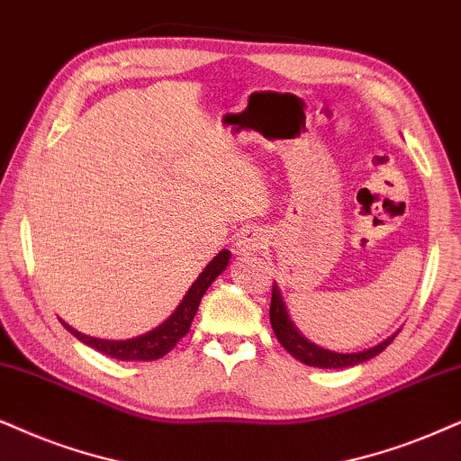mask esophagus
I'll return each instance as SVG.
<instances>
[{
  "instance_id": "esophagus-1",
  "label": "esophagus",
  "mask_w": 461,
  "mask_h": 461,
  "mask_svg": "<svg viewBox=\"0 0 461 461\" xmlns=\"http://www.w3.org/2000/svg\"><path fill=\"white\" fill-rule=\"evenodd\" d=\"M266 247H267L266 234H261L258 230H250V231H244L242 236H238V240L234 242V253L238 258L249 259L253 258V255L261 253Z\"/></svg>"
}]
</instances>
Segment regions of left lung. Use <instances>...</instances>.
<instances>
[{
	"label": "left lung",
	"instance_id": "1",
	"mask_svg": "<svg viewBox=\"0 0 461 461\" xmlns=\"http://www.w3.org/2000/svg\"><path fill=\"white\" fill-rule=\"evenodd\" d=\"M270 323H272L274 334H276V338H278V342H281V345L285 347V351H287L289 355H294V357L302 361V364L312 366V368H330V370L351 368V366L364 364V361L376 357L378 353L385 351V348L389 347V342L398 336V331H395V334L385 338L383 342H378V345L364 348V351H357V353H336V351H330V348L314 345V342L308 340L306 336H302L300 330L295 328V323L291 321L289 311H287V306H285L281 289H278L276 283H274V287H272Z\"/></svg>",
	"mask_w": 461,
	"mask_h": 461
}]
</instances>
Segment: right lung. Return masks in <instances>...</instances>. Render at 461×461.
<instances>
[{
    "instance_id": "add662e5",
    "label": "right lung",
    "mask_w": 461,
    "mask_h": 461,
    "mask_svg": "<svg viewBox=\"0 0 461 461\" xmlns=\"http://www.w3.org/2000/svg\"><path fill=\"white\" fill-rule=\"evenodd\" d=\"M231 253L227 249L219 250L217 258H212L211 264H208L203 270L200 272V276L195 278V283L191 285L185 298L180 300V304L176 306L170 317L166 321L157 325L155 330L147 331V334L136 336V338H127V340H106V338H93L86 336L83 331L74 330L72 325L63 323L69 334L78 338L80 342H85L86 347L95 348L108 357L121 359V361H153L163 357L166 353H170L176 342L183 336H187V331L191 328V321H194L197 308H200V302L206 294L208 287L217 281V276L225 270L227 264H230Z\"/></svg>"
}]
</instances>
